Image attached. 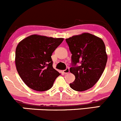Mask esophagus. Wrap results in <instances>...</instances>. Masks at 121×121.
<instances>
[{"label": "esophagus", "mask_w": 121, "mask_h": 121, "mask_svg": "<svg viewBox=\"0 0 121 121\" xmlns=\"http://www.w3.org/2000/svg\"><path fill=\"white\" fill-rule=\"evenodd\" d=\"M69 72V68H67V69H65V70H63V73H68Z\"/></svg>", "instance_id": "obj_1"}]
</instances>
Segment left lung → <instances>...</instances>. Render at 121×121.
<instances>
[{"label":"left lung","instance_id":"1","mask_svg":"<svg viewBox=\"0 0 121 121\" xmlns=\"http://www.w3.org/2000/svg\"><path fill=\"white\" fill-rule=\"evenodd\" d=\"M72 53L69 69L75 77L70 87L78 91H86L99 81L105 69L107 54L103 40L89 33H83L65 39ZM77 63L80 65L76 67Z\"/></svg>","mask_w":121,"mask_h":121}]
</instances>
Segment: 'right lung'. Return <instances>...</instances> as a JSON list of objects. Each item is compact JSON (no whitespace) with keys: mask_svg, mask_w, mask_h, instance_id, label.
Masks as SVG:
<instances>
[{"mask_svg":"<svg viewBox=\"0 0 121 121\" xmlns=\"http://www.w3.org/2000/svg\"><path fill=\"white\" fill-rule=\"evenodd\" d=\"M63 40L35 34L18 43L15 57L16 69L30 88L39 91L52 88L61 73L53 68L51 56Z\"/></svg>","mask_w":121,"mask_h":121,"instance_id":"add662e5","label":"right lung"}]
</instances>
